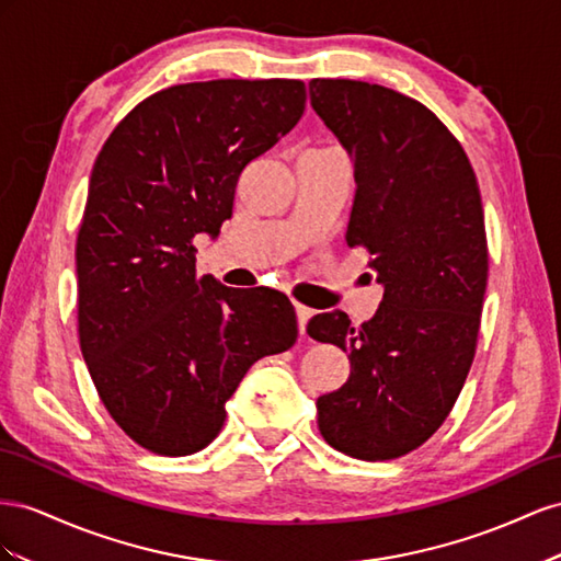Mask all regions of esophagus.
<instances>
[{"label":"esophagus","instance_id":"esophagus-1","mask_svg":"<svg viewBox=\"0 0 561 561\" xmlns=\"http://www.w3.org/2000/svg\"><path fill=\"white\" fill-rule=\"evenodd\" d=\"M296 317H298V331L300 335H306V327H308V319L312 317V310L300 306V302H296Z\"/></svg>","mask_w":561,"mask_h":561}]
</instances>
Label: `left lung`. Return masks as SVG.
Returning a JSON list of instances; mask_svg holds the SVG:
<instances>
[{
  "instance_id": "left-lung-1",
  "label": "left lung",
  "mask_w": 561,
  "mask_h": 561,
  "mask_svg": "<svg viewBox=\"0 0 561 561\" xmlns=\"http://www.w3.org/2000/svg\"><path fill=\"white\" fill-rule=\"evenodd\" d=\"M310 103L355 162L347 247L369 253L386 286L376 314L308 322L350 352L343 386L317 399L335 451L392 460L451 413L474 359L489 277L482 195L458 138L409 95L355 79H312Z\"/></svg>"
}]
</instances>
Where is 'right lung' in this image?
Instances as JSON below:
<instances>
[{
  "mask_svg": "<svg viewBox=\"0 0 561 561\" xmlns=\"http://www.w3.org/2000/svg\"><path fill=\"white\" fill-rule=\"evenodd\" d=\"M300 79H211L140 101L95 157L79 222L77 331L103 407L138 446L190 456L251 364L289 350L291 300L197 275L195 237L232 216L242 171L306 110Z\"/></svg>",
  "mask_w": 561,
  "mask_h": 561,
  "instance_id": "obj_1",
  "label": "right lung"
}]
</instances>
